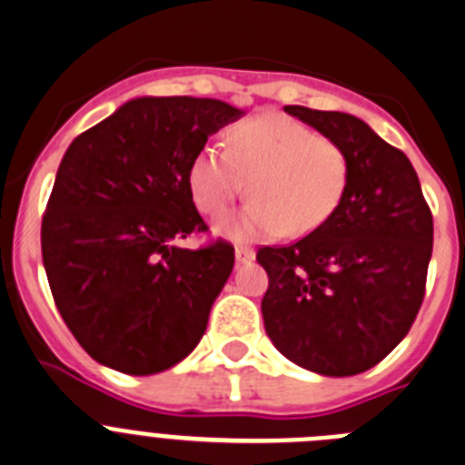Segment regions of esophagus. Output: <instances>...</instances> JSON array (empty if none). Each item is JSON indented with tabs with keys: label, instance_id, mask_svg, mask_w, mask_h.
Instances as JSON below:
<instances>
[{
	"label": "esophagus",
	"instance_id": "esophagus-1",
	"mask_svg": "<svg viewBox=\"0 0 465 465\" xmlns=\"http://www.w3.org/2000/svg\"><path fill=\"white\" fill-rule=\"evenodd\" d=\"M235 258H237V262H251L255 258V251L253 249H246V246H237V249H235Z\"/></svg>",
	"mask_w": 465,
	"mask_h": 465
}]
</instances>
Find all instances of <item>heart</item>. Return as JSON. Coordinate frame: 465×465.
Returning <instances> with one entry per match:
<instances>
[{"label":"heart","instance_id":"1","mask_svg":"<svg viewBox=\"0 0 465 465\" xmlns=\"http://www.w3.org/2000/svg\"><path fill=\"white\" fill-rule=\"evenodd\" d=\"M223 149L203 147L186 170L200 214L219 219L244 191L253 198L221 230L237 240L309 235L336 212L348 184V156L339 143L281 113L230 124Z\"/></svg>","mask_w":465,"mask_h":465}]
</instances>
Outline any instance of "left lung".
Wrapping results in <instances>:
<instances>
[{
    "instance_id": "8db88e82",
    "label": "left lung",
    "mask_w": 465,
    "mask_h": 465,
    "mask_svg": "<svg viewBox=\"0 0 465 465\" xmlns=\"http://www.w3.org/2000/svg\"><path fill=\"white\" fill-rule=\"evenodd\" d=\"M341 144L348 184L334 214L255 261L270 285L262 318L281 355L322 376H355L385 360L424 300L433 216L401 149L346 113L285 105Z\"/></svg>"
}]
</instances>
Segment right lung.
I'll return each instance as SVG.
<instances>
[{
  "instance_id": "1",
  "label": "right lung",
  "mask_w": 465,
  "mask_h": 465,
  "mask_svg": "<svg viewBox=\"0 0 465 465\" xmlns=\"http://www.w3.org/2000/svg\"><path fill=\"white\" fill-rule=\"evenodd\" d=\"M237 117L216 99L143 96L68 144L41 223L44 267L71 334L114 371H165L207 330L235 249L177 246L207 230L186 170Z\"/></svg>"
}]
</instances>
